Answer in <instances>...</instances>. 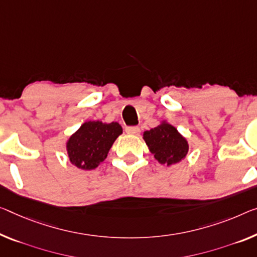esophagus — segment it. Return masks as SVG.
<instances>
[{
    "label": "esophagus",
    "instance_id": "1",
    "mask_svg": "<svg viewBox=\"0 0 257 257\" xmlns=\"http://www.w3.org/2000/svg\"><path fill=\"white\" fill-rule=\"evenodd\" d=\"M125 131L127 134H132V136H134V134L139 133L140 128L138 127V126H127V127L125 128Z\"/></svg>",
    "mask_w": 257,
    "mask_h": 257
}]
</instances>
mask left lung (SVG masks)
<instances>
[{
  "label": "left lung",
  "instance_id": "1",
  "mask_svg": "<svg viewBox=\"0 0 257 257\" xmlns=\"http://www.w3.org/2000/svg\"><path fill=\"white\" fill-rule=\"evenodd\" d=\"M144 140L161 164L170 167L186 159L189 148L187 139L168 120H162L156 127L145 131Z\"/></svg>",
  "mask_w": 257,
  "mask_h": 257
}]
</instances>
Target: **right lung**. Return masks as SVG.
Returning a JSON list of instances; mask_svg holds the SVG:
<instances>
[{"label": "right lung", "mask_w": 257, "mask_h": 257, "mask_svg": "<svg viewBox=\"0 0 257 257\" xmlns=\"http://www.w3.org/2000/svg\"><path fill=\"white\" fill-rule=\"evenodd\" d=\"M121 133L123 128L117 121H85L65 144L70 163L80 170L97 168Z\"/></svg>", "instance_id": "add662e5"}]
</instances>
